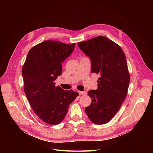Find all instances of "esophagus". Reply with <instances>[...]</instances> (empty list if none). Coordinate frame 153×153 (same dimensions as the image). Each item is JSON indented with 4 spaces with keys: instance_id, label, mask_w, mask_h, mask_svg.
I'll list each match as a JSON object with an SVG mask.
<instances>
[{
    "instance_id": "esophagus-1",
    "label": "esophagus",
    "mask_w": 153,
    "mask_h": 153,
    "mask_svg": "<svg viewBox=\"0 0 153 153\" xmlns=\"http://www.w3.org/2000/svg\"><path fill=\"white\" fill-rule=\"evenodd\" d=\"M78 92H79V94H81V95H83V96H85V95H86V94H87L86 91H79Z\"/></svg>"
}]
</instances>
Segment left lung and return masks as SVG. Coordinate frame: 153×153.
<instances>
[{
  "label": "left lung",
  "instance_id": "8db88e82",
  "mask_svg": "<svg viewBox=\"0 0 153 153\" xmlns=\"http://www.w3.org/2000/svg\"><path fill=\"white\" fill-rule=\"evenodd\" d=\"M77 45L90 57L91 73L100 75L97 89L88 93L92 101L85 113L93 123L105 124L118 112L128 93L130 77L126 56L118 44L103 36Z\"/></svg>",
  "mask_w": 153,
  "mask_h": 153
}]
</instances>
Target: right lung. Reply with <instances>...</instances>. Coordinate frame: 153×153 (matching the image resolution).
Returning a JSON list of instances; mask_svg holds the SVG:
<instances>
[{
    "mask_svg": "<svg viewBox=\"0 0 153 153\" xmlns=\"http://www.w3.org/2000/svg\"><path fill=\"white\" fill-rule=\"evenodd\" d=\"M75 43L46 40L29 51L22 67L24 91L35 114L50 125L63 121L68 109L79 96L77 92L56 86L54 81L61 75V63L73 51Z\"/></svg>",
    "mask_w": 153,
    "mask_h": 153,
    "instance_id": "right-lung-1",
    "label": "right lung"
}]
</instances>
